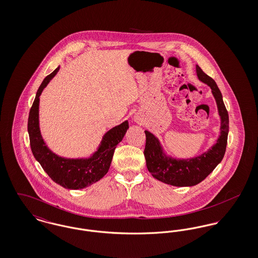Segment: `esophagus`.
<instances>
[{
    "label": "esophagus",
    "instance_id": "34e87169",
    "mask_svg": "<svg viewBox=\"0 0 258 258\" xmlns=\"http://www.w3.org/2000/svg\"><path fill=\"white\" fill-rule=\"evenodd\" d=\"M135 121L136 123H140V122H141V120H140V118H139V117H135Z\"/></svg>",
    "mask_w": 258,
    "mask_h": 258
}]
</instances>
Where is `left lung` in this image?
<instances>
[{
	"label": "left lung",
	"mask_w": 258,
	"mask_h": 258,
	"mask_svg": "<svg viewBox=\"0 0 258 258\" xmlns=\"http://www.w3.org/2000/svg\"><path fill=\"white\" fill-rule=\"evenodd\" d=\"M197 74L200 81L211 88L218 105L221 117V135L217 143L207 152L196 158L177 160L167 157L162 150L159 139L150 132L145 131L146 145L144 156L148 170L157 180L175 186H191L202 182L221 162L226 150L229 118L221 91L215 80L205 74L199 66H197Z\"/></svg>",
	"instance_id": "8db88e82"
}]
</instances>
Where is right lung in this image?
<instances>
[{"mask_svg": "<svg viewBox=\"0 0 258 258\" xmlns=\"http://www.w3.org/2000/svg\"><path fill=\"white\" fill-rule=\"evenodd\" d=\"M59 70L60 67L47 75L37 90L28 119L30 145L35 159L55 183L64 188L81 189L98 182L108 172L114 151L125 135L128 122L124 121L103 135L98 151L89 159H64L50 151L39 131V96Z\"/></svg>", "mask_w": 258, "mask_h": 258, "instance_id": "right-lung-1", "label": "right lung"}]
</instances>
